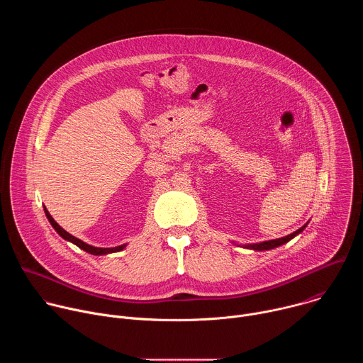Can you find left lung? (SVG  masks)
<instances>
[{"label":"left lung","instance_id":"8db88e82","mask_svg":"<svg viewBox=\"0 0 363 363\" xmlns=\"http://www.w3.org/2000/svg\"><path fill=\"white\" fill-rule=\"evenodd\" d=\"M306 225H303L301 228H298L297 231L291 233L290 235H286V237H281V238H277V240H270V241H264V242H258V244H250V245H245V248H252V250H270V248H274V247H279L287 241H290L293 237H296L298 233H301L304 230Z\"/></svg>","mask_w":363,"mask_h":363}]
</instances>
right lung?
Instances as JSON below:
<instances>
[{
	"instance_id": "1",
	"label": "right lung",
	"mask_w": 363,
	"mask_h": 363,
	"mask_svg": "<svg viewBox=\"0 0 363 363\" xmlns=\"http://www.w3.org/2000/svg\"><path fill=\"white\" fill-rule=\"evenodd\" d=\"M44 213H45V216H47V218H48V221H50V224L53 225V228L65 238V240H67V241H72L73 244H76L79 248H82V250H84L86 252H90V254H93V255H103V254H109V252H116V251H121V250H123L125 248V244L123 245H119V247H113V248H99V247H93V245H89V244H86V242H83L82 240H79V238H76V237H73L72 234H69L66 230H63L55 220H53V217L50 216V213L47 211V208H44Z\"/></svg>"
}]
</instances>
